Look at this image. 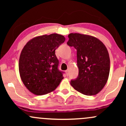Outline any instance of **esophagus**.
I'll use <instances>...</instances> for the list:
<instances>
[{"mask_svg": "<svg viewBox=\"0 0 126 126\" xmlns=\"http://www.w3.org/2000/svg\"><path fill=\"white\" fill-rule=\"evenodd\" d=\"M66 75H67V76H68V75H69V70H66Z\"/></svg>", "mask_w": 126, "mask_h": 126, "instance_id": "obj_1", "label": "esophagus"}]
</instances>
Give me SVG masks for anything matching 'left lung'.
Instances as JSON below:
<instances>
[{"mask_svg": "<svg viewBox=\"0 0 126 126\" xmlns=\"http://www.w3.org/2000/svg\"><path fill=\"white\" fill-rule=\"evenodd\" d=\"M67 44L77 50L79 75L71 80L73 88L83 95L99 93L107 82L110 69L109 54L105 46L96 37L70 33Z\"/></svg>", "mask_w": 126, "mask_h": 126, "instance_id": "1", "label": "left lung"}]
</instances>
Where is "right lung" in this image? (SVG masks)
Returning <instances> with one entry per match:
<instances>
[{"instance_id":"right-lung-1","label":"right lung","mask_w":126,"mask_h":126,"mask_svg":"<svg viewBox=\"0 0 126 126\" xmlns=\"http://www.w3.org/2000/svg\"><path fill=\"white\" fill-rule=\"evenodd\" d=\"M65 41L57 34L43 35L27 42L22 50L19 72L25 87L36 95L54 91L63 79L58 69L59 60L55 50Z\"/></svg>"}]
</instances>
